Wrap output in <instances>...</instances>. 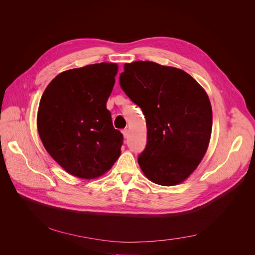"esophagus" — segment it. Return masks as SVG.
<instances>
[{"instance_id": "34e87169", "label": "esophagus", "mask_w": 255, "mask_h": 255, "mask_svg": "<svg viewBox=\"0 0 255 255\" xmlns=\"http://www.w3.org/2000/svg\"><path fill=\"white\" fill-rule=\"evenodd\" d=\"M122 133H123V135H124V137L126 138L127 136H128V129L127 128H125V129H123V131H122Z\"/></svg>"}]
</instances>
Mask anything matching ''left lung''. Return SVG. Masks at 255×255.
<instances>
[{
    "mask_svg": "<svg viewBox=\"0 0 255 255\" xmlns=\"http://www.w3.org/2000/svg\"><path fill=\"white\" fill-rule=\"evenodd\" d=\"M120 86L146 122V145L138 164L153 183H182L205 156L212 107L205 90L185 71L149 61L124 65Z\"/></svg>",
    "mask_w": 255,
    "mask_h": 255,
    "instance_id": "8db88e82",
    "label": "left lung"
}]
</instances>
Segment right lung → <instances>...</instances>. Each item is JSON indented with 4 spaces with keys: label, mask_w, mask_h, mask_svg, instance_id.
<instances>
[{
    "label": "right lung",
    "mask_w": 255,
    "mask_h": 255,
    "mask_svg": "<svg viewBox=\"0 0 255 255\" xmlns=\"http://www.w3.org/2000/svg\"><path fill=\"white\" fill-rule=\"evenodd\" d=\"M118 65L100 63L60 73L40 100L37 126L48 154L70 175L95 179L121 154L123 134L106 109Z\"/></svg>",
    "instance_id": "right-lung-1"
}]
</instances>
